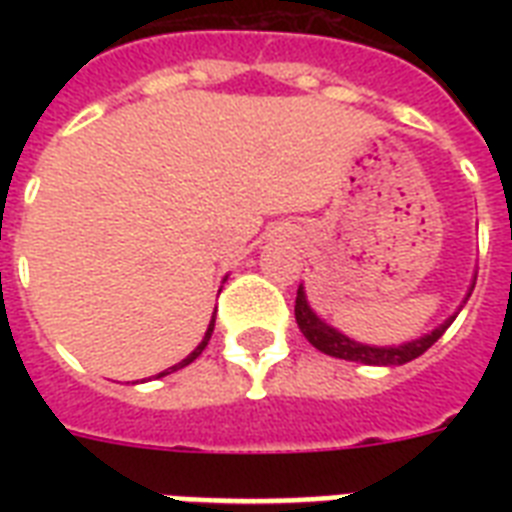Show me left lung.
Wrapping results in <instances>:
<instances>
[{
    "instance_id": "left-lung-1",
    "label": "left lung",
    "mask_w": 512,
    "mask_h": 512,
    "mask_svg": "<svg viewBox=\"0 0 512 512\" xmlns=\"http://www.w3.org/2000/svg\"><path fill=\"white\" fill-rule=\"evenodd\" d=\"M295 319L300 332L305 335V340L311 342L313 348H319L321 353L335 358H345V361H356V364H369V366H398L406 364V361H414L417 356H422L425 350L444 335L449 324L454 321V316L446 324H441L438 329H433L430 335L420 337V340L406 342V345H398V348H372V345H361L356 340H348L345 335H340L337 329L327 327L324 321L311 311V305L305 303L303 287L297 289L295 300Z\"/></svg>"
}]
</instances>
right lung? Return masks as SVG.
<instances>
[{
  "label": "right lung",
  "mask_w": 512,
  "mask_h": 512,
  "mask_svg": "<svg viewBox=\"0 0 512 512\" xmlns=\"http://www.w3.org/2000/svg\"><path fill=\"white\" fill-rule=\"evenodd\" d=\"M212 329H215V319L209 321V329H207V335H204V340H201V345H199V348L193 350V353H191V356H188V358H183V361H180V364H175V366H172V369H167V372H162V374H159V377H164V374H170V372H177V369H183V366H188V364H191L193 358H199V356H201V350L207 348L209 337H212Z\"/></svg>",
  "instance_id": "obj_1"
}]
</instances>
